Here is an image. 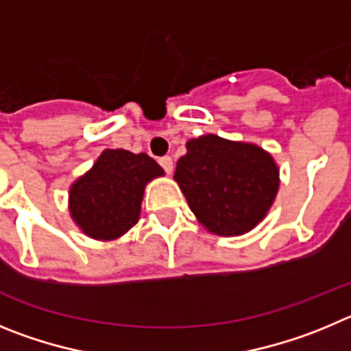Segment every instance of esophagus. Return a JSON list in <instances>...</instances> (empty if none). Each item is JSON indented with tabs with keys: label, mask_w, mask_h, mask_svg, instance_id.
Returning <instances> with one entry per match:
<instances>
[{
	"label": "esophagus",
	"mask_w": 351,
	"mask_h": 351,
	"mask_svg": "<svg viewBox=\"0 0 351 351\" xmlns=\"http://www.w3.org/2000/svg\"><path fill=\"white\" fill-rule=\"evenodd\" d=\"M159 164H160V166H162V169L166 173H171L173 171V159H171V157H168V156L160 157Z\"/></svg>",
	"instance_id": "obj_1"
}]
</instances>
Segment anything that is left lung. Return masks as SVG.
Returning <instances> with one entry per match:
<instances>
[{"instance_id":"8db88e82","label":"left lung","mask_w":351,"mask_h":351,"mask_svg":"<svg viewBox=\"0 0 351 351\" xmlns=\"http://www.w3.org/2000/svg\"><path fill=\"white\" fill-rule=\"evenodd\" d=\"M175 180L199 222L223 236L254 229L280 185L269 154L215 134L189 141L187 154L176 162Z\"/></svg>"}]
</instances>
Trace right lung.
Here are the masks:
<instances>
[{
    "label": "right lung",
    "mask_w": 351,
    "mask_h": 351,
    "mask_svg": "<svg viewBox=\"0 0 351 351\" xmlns=\"http://www.w3.org/2000/svg\"><path fill=\"white\" fill-rule=\"evenodd\" d=\"M162 173L147 154L105 150L69 191L71 217L90 238H119L140 219L147 182Z\"/></svg>",
    "instance_id": "1"
}]
</instances>
